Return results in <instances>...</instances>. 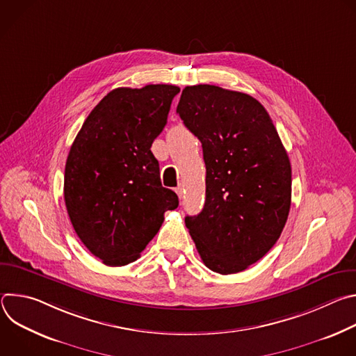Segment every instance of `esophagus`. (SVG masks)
I'll list each match as a JSON object with an SVG mask.
<instances>
[{"mask_svg": "<svg viewBox=\"0 0 356 356\" xmlns=\"http://www.w3.org/2000/svg\"><path fill=\"white\" fill-rule=\"evenodd\" d=\"M176 193H177L179 198H183V197H184V186H183V184H179V186L176 187Z\"/></svg>", "mask_w": 356, "mask_h": 356, "instance_id": "1", "label": "esophagus"}]
</instances>
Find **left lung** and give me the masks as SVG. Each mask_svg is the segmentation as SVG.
<instances>
[{"label":"left lung","instance_id":"obj_1","mask_svg":"<svg viewBox=\"0 0 356 356\" xmlns=\"http://www.w3.org/2000/svg\"><path fill=\"white\" fill-rule=\"evenodd\" d=\"M177 114L202 145L206 201L186 227L201 261L231 275L258 262L279 239L291 204V166L265 107L249 94L187 86Z\"/></svg>","mask_w":356,"mask_h":356}]
</instances>
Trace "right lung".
I'll list each match as a JSON object with an SVG mask.
<instances>
[{
	"label": "right lung",
	"mask_w": 356,
	"mask_h": 356,
	"mask_svg": "<svg viewBox=\"0 0 356 356\" xmlns=\"http://www.w3.org/2000/svg\"><path fill=\"white\" fill-rule=\"evenodd\" d=\"M172 84L120 87L86 118L66 161L65 202L72 225L94 257L124 266L140 257L179 206L161 181L152 143L168 122Z\"/></svg>",
	"instance_id": "add662e5"
}]
</instances>
